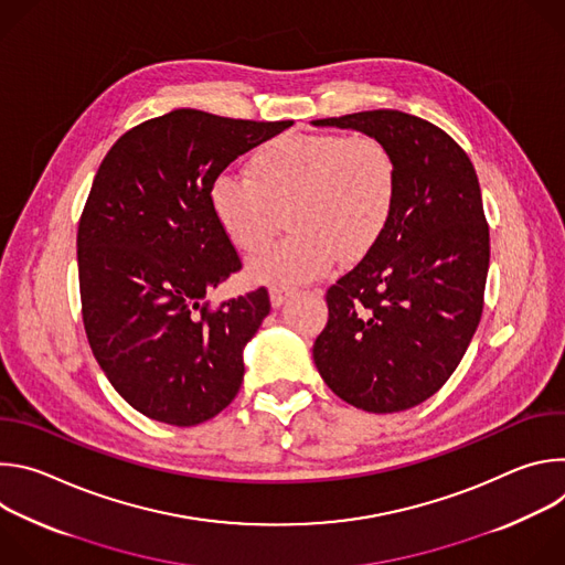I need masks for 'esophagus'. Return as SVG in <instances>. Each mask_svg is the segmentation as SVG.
Wrapping results in <instances>:
<instances>
[{
	"label": "esophagus",
	"mask_w": 565,
	"mask_h": 565,
	"mask_svg": "<svg viewBox=\"0 0 565 565\" xmlns=\"http://www.w3.org/2000/svg\"><path fill=\"white\" fill-rule=\"evenodd\" d=\"M290 297H292V290H290V288H281V286H273V288H270V301H273V306L286 303Z\"/></svg>",
	"instance_id": "esophagus-1"
}]
</instances>
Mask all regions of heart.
Listing matches in <instances>:
<instances>
[{"label": "heart", "instance_id": "heart-1", "mask_svg": "<svg viewBox=\"0 0 565 565\" xmlns=\"http://www.w3.org/2000/svg\"><path fill=\"white\" fill-rule=\"evenodd\" d=\"M397 163L371 134H286L255 151L248 174L212 183V212L232 244L262 250L286 221L290 236L257 255L250 277L295 286L327 275L335 259H364L395 207Z\"/></svg>", "mask_w": 565, "mask_h": 565}]
</instances>
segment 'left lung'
I'll use <instances>...</instances> for the list:
<instances>
[{
  "label": "left lung",
  "mask_w": 565,
  "mask_h": 565,
  "mask_svg": "<svg viewBox=\"0 0 565 565\" xmlns=\"http://www.w3.org/2000/svg\"><path fill=\"white\" fill-rule=\"evenodd\" d=\"M388 145L393 216L375 248L327 290L329 321L312 360L349 405L412 409L460 364L482 312L490 225L469 156L440 127L395 109L312 120Z\"/></svg>",
  "instance_id": "left-lung-1"
}]
</instances>
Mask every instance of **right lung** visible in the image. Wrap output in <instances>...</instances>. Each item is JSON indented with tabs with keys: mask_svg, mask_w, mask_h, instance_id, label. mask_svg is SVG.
<instances>
[{
	"mask_svg": "<svg viewBox=\"0 0 565 565\" xmlns=\"http://www.w3.org/2000/svg\"><path fill=\"white\" fill-rule=\"evenodd\" d=\"M290 125L174 109L125 131L98 168L77 225L83 321L111 386L151 420L201 425L244 382L270 297L262 286L205 301L241 270L210 192L234 158Z\"/></svg>",
	"mask_w": 565,
	"mask_h": 565,
	"instance_id": "add662e5",
	"label": "right lung"
}]
</instances>
